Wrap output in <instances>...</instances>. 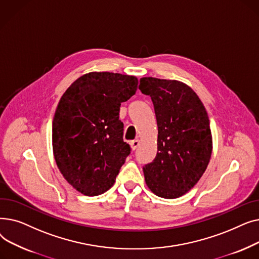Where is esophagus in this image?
Wrapping results in <instances>:
<instances>
[{
    "label": "esophagus",
    "mask_w": 259,
    "mask_h": 259,
    "mask_svg": "<svg viewBox=\"0 0 259 259\" xmlns=\"http://www.w3.org/2000/svg\"><path fill=\"white\" fill-rule=\"evenodd\" d=\"M130 145H131V149H132L133 151L137 150V148H138L139 145H140V141H139V140H134V141H132V142L130 143Z\"/></svg>",
    "instance_id": "esophagus-1"
}]
</instances>
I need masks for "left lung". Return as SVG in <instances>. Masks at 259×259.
Wrapping results in <instances>:
<instances>
[{"label":"left lung","instance_id":"1","mask_svg":"<svg viewBox=\"0 0 259 259\" xmlns=\"http://www.w3.org/2000/svg\"><path fill=\"white\" fill-rule=\"evenodd\" d=\"M139 89L151 98L157 153L143 167L145 181L159 197L178 198L199 181L212 153L210 120L196 93L179 80L143 77Z\"/></svg>","mask_w":259,"mask_h":259}]
</instances>
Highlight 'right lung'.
<instances>
[{"mask_svg": "<svg viewBox=\"0 0 259 259\" xmlns=\"http://www.w3.org/2000/svg\"><path fill=\"white\" fill-rule=\"evenodd\" d=\"M135 76L91 72L66 90L52 121L57 165L78 192L97 196L110 189L131 152L122 140L119 107L135 94Z\"/></svg>", "mask_w": 259, "mask_h": 259, "instance_id": "right-lung-1", "label": "right lung"}]
</instances>
